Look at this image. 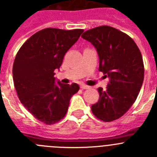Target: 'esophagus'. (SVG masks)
I'll return each mask as SVG.
<instances>
[{
	"instance_id": "34e87169",
	"label": "esophagus",
	"mask_w": 157,
	"mask_h": 157,
	"mask_svg": "<svg viewBox=\"0 0 157 157\" xmlns=\"http://www.w3.org/2000/svg\"><path fill=\"white\" fill-rule=\"evenodd\" d=\"M80 88H82V89H88L89 88V86L85 85V84H81V85H80Z\"/></svg>"
}]
</instances>
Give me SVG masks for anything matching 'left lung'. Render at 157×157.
Returning a JSON list of instances; mask_svg holds the SVG:
<instances>
[{"label":"left lung","mask_w":157,"mask_h":157,"mask_svg":"<svg viewBox=\"0 0 157 157\" xmlns=\"http://www.w3.org/2000/svg\"><path fill=\"white\" fill-rule=\"evenodd\" d=\"M81 37L95 48L98 70L109 78L105 90L98 88L99 100L91 111L101 121H115L133 105L142 86L145 70L140 50L128 34L109 26L89 29Z\"/></svg>","instance_id":"1"}]
</instances>
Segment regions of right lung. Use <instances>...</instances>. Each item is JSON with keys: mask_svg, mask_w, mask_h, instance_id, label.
<instances>
[{"mask_svg": "<svg viewBox=\"0 0 157 157\" xmlns=\"http://www.w3.org/2000/svg\"><path fill=\"white\" fill-rule=\"evenodd\" d=\"M83 32L81 29L46 28L31 36L15 56L12 75L19 100L44 124L50 125L63 119L70 98L80 89L76 83L56 84L54 72Z\"/></svg>", "mask_w": 157, "mask_h": 157, "instance_id": "obj_1", "label": "right lung"}]
</instances>
